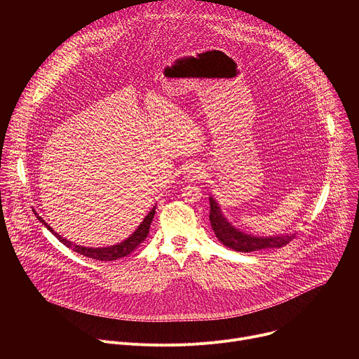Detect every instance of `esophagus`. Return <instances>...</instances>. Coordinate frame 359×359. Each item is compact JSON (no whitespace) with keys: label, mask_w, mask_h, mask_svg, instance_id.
<instances>
[{"label":"esophagus","mask_w":359,"mask_h":359,"mask_svg":"<svg viewBox=\"0 0 359 359\" xmlns=\"http://www.w3.org/2000/svg\"><path fill=\"white\" fill-rule=\"evenodd\" d=\"M201 168L200 166H197V165H191V166H189L187 168V170H186V176L190 179V180H194V179H198V177H201Z\"/></svg>","instance_id":"34e87169"}]
</instances>
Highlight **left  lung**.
I'll use <instances>...</instances> for the list:
<instances>
[{
	"label": "left lung",
	"mask_w": 359,
	"mask_h": 359,
	"mask_svg": "<svg viewBox=\"0 0 359 359\" xmlns=\"http://www.w3.org/2000/svg\"><path fill=\"white\" fill-rule=\"evenodd\" d=\"M210 200V223L216 237L229 248L241 252L257 251L263 248H281L291 241V236H276V237H254L245 234L231 226L222 215L217 203L213 197Z\"/></svg>",
	"instance_id": "1"
}]
</instances>
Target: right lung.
Here are the masks:
<instances>
[{"instance_id": "obj_1", "label": "right lung", "mask_w": 359, "mask_h": 359, "mask_svg": "<svg viewBox=\"0 0 359 359\" xmlns=\"http://www.w3.org/2000/svg\"><path fill=\"white\" fill-rule=\"evenodd\" d=\"M155 212H156V208H153L150 210V213L143 219L142 224L136 229V231L128 237L125 241H122L121 244H116V245H112V247H97V248H93V247H82V245H76L71 241H68L67 238L61 237L60 234H57L53 229H50V226L48 223H45V220L42 217H39L36 213V217L38 220L49 230L53 231L54 236H57V238L65 244L67 247L72 248L75 252H79L82 255H85V257L88 259H93V260H99V262H114V260H118V259H122V257H126V255H129L132 251H135L140 243L144 241V238L147 237L149 234V229H150V223L153 220V216H155Z\"/></svg>"}]
</instances>
